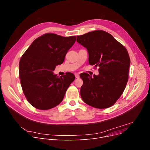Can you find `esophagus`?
<instances>
[{
    "instance_id": "34e87169",
    "label": "esophagus",
    "mask_w": 150,
    "mask_h": 150,
    "mask_svg": "<svg viewBox=\"0 0 150 150\" xmlns=\"http://www.w3.org/2000/svg\"><path fill=\"white\" fill-rule=\"evenodd\" d=\"M75 77H76V79H78V78H79V77H80V76H79V74H77V73L75 74Z\"/></svg>"
}]
</instances>
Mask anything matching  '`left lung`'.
I'll use <instances>...</instances> for the list:
<instances>
[{"label": "left lung", "instance_id": "8db88e82", "mask_svg": "<svg viewBox=\"0 0 150 150\" xmlns=\"http://www.w3.org/2000/svg\"><path fill=\"white\" fill-rule=\"evenodd\" d=\"M76 40L88 50L89 64L99 67L98 76L92 77L86 73L80 75L83 82L80 88L83 101L98 109L111 107L122 95L128 81L130 59L127 50L102 30L77 36Z\"/></svg>", "mask_w": 150, "mask_h": 150}]
</instances>
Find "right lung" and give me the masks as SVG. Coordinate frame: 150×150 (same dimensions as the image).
I'll use <instances>...</instances> for the list:
<instances>
[{
	"label": "right lung",
	"instance_id": "1",
	"mask_svg": "<svg viewBox=\"0 0 150 150\" xmlns=\"http://www.w3.org/2000/svg\"><path fill=\"white\" fill-rule=\"evenodd\" d=\"M75 41V36L64 37L47 33L34 40L22 55L19 62L20 83L28 101L34 108L48 110L62 101L75 76L68 72L59 77L53 71L63 63Z\"/></svg>",
	"mask_w": 150,
	"mask_h": 150
}]
</instances>
